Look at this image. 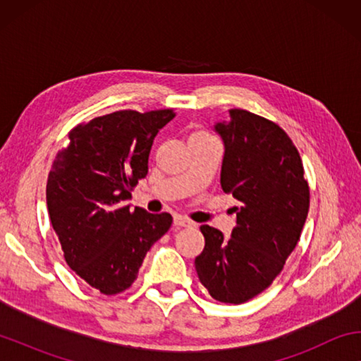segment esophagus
<instances>
[{"mask_svg": "<svg viewBox=\"0 0 361 361\" xmlns=\"http://www.w3.org/2000/svg\"><path fill=\"white\" fill-rule=\"evenodd\" d=\"M173 224L176 226V228H189V226H192L194 223L191 221V219H188V218H185V216L175 215V216H173Z\"/></svg>", "mask_w": 361, "mask_h": 361, "instance_id": "1", "label": "esophagus"}]
</instances>
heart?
<instances>
[{
	"instance_id": "b5f03b06",
	"label": "heart",
	"mask_w": 361,
	"mask_h": 361,
	"mask_svg": "<svg viewBox=\"0 0 361 361\" xmlns=\"http://www.w3.org/2000/svg\"><path fill=\"white\" fill-rule=\"evenodd\" d=\"M205 137H210V133L207 132V130H204V129H197V130L192 132L191 140H192V138H205Z\"/></svg>"
}]
</instances>
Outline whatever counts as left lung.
Instances as JSON below:
<instances>
[{
  "mask_svg": "<svg viewBox=\"0 0 361 361\" xmlns=\"http://www.w3.org/2000/svg\"><path fill=\"white\" fill-rule=\"evenodd\" d=\"M215 129L224 142L221 188L239 200L237 221L228 240L200 226L205 247L194 262L213 299L242 304L272 285L298 245L309 183L296 146L276 122L232 108Z\"/></svg>",
  "mask_w": 361,
  "mask_h": 361,
  "instance_id": "1",
  "label": "left lung"
}]
</instances>
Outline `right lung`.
Here are the masks:
<instances>
[{
	"instance_id": "add662e5",
	"label": "right lung",
	"mask_w": 361,
	"mask_h": 361,
	"mask_svg": "<svg viewBox=\"0 0 361 361\" xmlns=\"http://www.w3.org/2000/svg\"><path fill=\"white\" fill-rule=\"evenodd\" d=\"M173 109H121L68 133L47 176L46 202L63 258L85 283L111 296L130 288L146 253L172 226L170 213L130 210L126 200L148 173L157 132Z\"/></svg>"
}]
</instances>
